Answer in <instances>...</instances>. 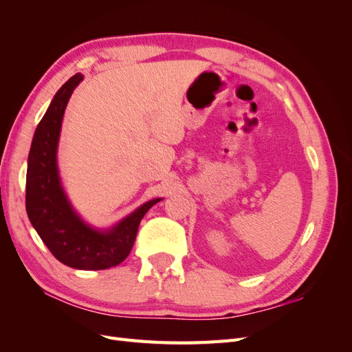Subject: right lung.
<instances>
[{
    "mask_svg": "<svg viewBox=\"0 0 352 352\" xmlns=\"http://www.w3.org/2000/svg\"><path fill=\"white\" fill-rule=\"evenodd\" d=\"M83 80L76 73L57 91L32 140L26 173V211L51 254L73 269L104 270L129 255L145 212L162 198L146 201L107 229L88 225L61 185L57 150L61 123L73 91Z\"/></svg>",
    "mask_w": 352,
    "mask_h": 352,
    "instance_id": "right-lung-1",
    "label": "right lung"
}]
</instances>
